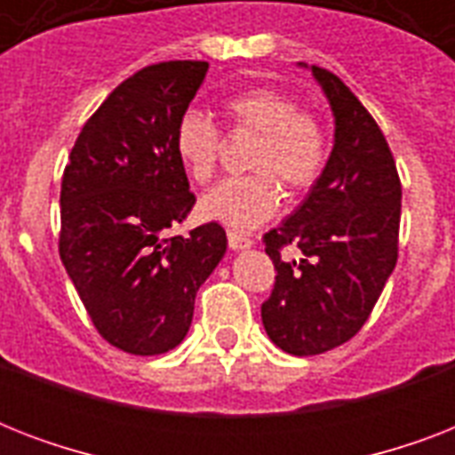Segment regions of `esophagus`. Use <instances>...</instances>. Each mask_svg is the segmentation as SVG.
<instances>
[{"label": "esophagus", "instance_id": "34e87169", "mask_svg": "<svg viewBox=\"0 0 455 455\" xmlns=\"http://www.w3.org/2000/svg\"><path fill=\"white\" fill-rule=\"evenodd\" d=\"M228 248L231 250H250L252 248V238L243 234H235V231H228Z\"/></svg>", "mask_w": 455, "mask_h": 455}]
</instances>
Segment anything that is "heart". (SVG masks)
<instances>
[{
	"label": "heart",
	"instance_id": "heart-1",
	"mask_svg": "<svg viewBox=\"0 0 455 455\" xmlns=\"http://www.w3.org/2000/svg\"><path fill=\"white\" fill-rule=\"evenodd\" d=\"M231 134L255 137L245 167L252 174L214 186L200 198V214L235 231H250L271 220L281 203L283 184L291 193L307 191L323 174L328 137L316 116L302 110L291 94L255 87L224 101ZM220 127L203 110H186L174 127V153L196 184L212 181L220 164Z\"/></svg>",
	"mask_w": 455,
	"mask_h": 455
}]
</instances>
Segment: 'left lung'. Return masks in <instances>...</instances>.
<instances>
[{"label": "left lung", "instance_id": "left-lung-1", "mask_svg": "<svg viewBox=\"0 0 455 455\" xmlns=\"http://www.w3.org/2000/svg\"><path fill=\"white\" fill-rule=\"evenodd\" d=\"M311 75L335 117L331 157L302 205L264 235L276 267L264 331L295 356L323 354L361 331L395 271L402 220V181L378 123L338 75L318 66ZM285 244L300 248L299 263L280 259Z\"/></svg>", "mask_w": 455, "mask_h": 455}]
</instances>
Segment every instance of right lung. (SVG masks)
Wrapping results in <instances>:
<instances>
[{
	"label": "right lung",
	"mask_w": 455,
	"mask_h": 455,
	"mask_svg": "<svg viewBox=\"0 0 455 455\" xmlns=\"http://www.w3.org/2000/svg\"><path fill=\"white\" fill-rule=\"evenodd\" d=\"M205 60H164L113 89L82 127L60 184V262L106 342L164 354L191 328L196 292L227 252L217 221L170 235L196 205L174 127Z\"/></svg>",
	"instance_id": "obj_1"
}]
</instances>
